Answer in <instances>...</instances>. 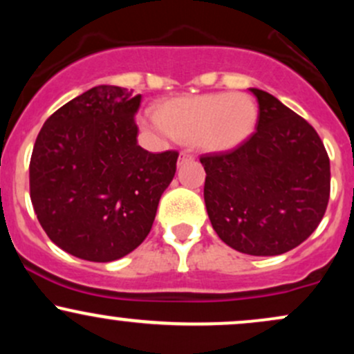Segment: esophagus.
<instances>
[{"mask_svg": "<svg viewBox=\"0 0 354 354\" xmlns=\"http://www.w3.org/2000/svg\"><path fill=\"white\" fill-rule=\"evenodd\" d=\"M185 160H193V154H189L188 151H181L180 153V163H183Z\"/></svg>", "mask_w": 354, "mask_h": 354, "instance_id": "34e87169", "label": "esophagus"}]
</instances>
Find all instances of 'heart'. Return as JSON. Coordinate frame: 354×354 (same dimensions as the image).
I'll list each match as a JSON object with an SVG mask.
<instances>
[{
	"instance_id": "heart-1",
	"label": "heart",
	"mask_w": 354,
	"mask_h": 354,
	"mask_svg": "<svg viewBox=\"0 0 354 354\" xmlns=\"http://www.w3.org/2000/svg\"><path fill=\"white\" fill-rule=\"evenodd\" d=\"M258 104L245 93H206L161 103L156 116L141 118L145 129L176 136L208 153H225L245 145L258 124Z\"/></svg>"
}]
</instances>
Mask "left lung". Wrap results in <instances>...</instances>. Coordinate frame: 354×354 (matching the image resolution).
Instances as JSON below:
<instances>
[{
  "mask_svg": "<svg viewBox=\"0 0 354 354\" xmlns=\"http://www.w3.org/2000/svg\"><path fill=\"white\" fill-rule=\"evenodd\" d=\"M258 101L253 136L205 154V205L226 245L251 256L293 250L318 228L330 200V158L315 128L270 93Z\"/></svg>",
  "mask_w": 354,
  "mask_h": 354,
  "instance_id": "1",
  "label": "left lung"
}]
</instances>
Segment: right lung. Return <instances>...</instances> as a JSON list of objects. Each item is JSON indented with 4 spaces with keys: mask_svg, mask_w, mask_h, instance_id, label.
<instances>
[{
    "mask_svg": "<svg viewBox=\"0 0 354 354\" xmlns=\"http://www.w3.org/2000/svg\"><path fill=\"white\" fill-rule=\"evenodd\" d=\"M141 95L100 84L44 121L31 154L30 194L39 225L66 253L115 261L143 243L176 173V151L138 145Z\"/></svg>",
    "mask_w": 354,
    "mask_h": 354,
    "instance_id": "right-lung-1",
    "label": "right lung"
}]
</instances>
